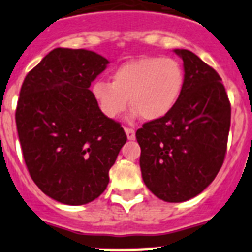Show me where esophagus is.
I'll return each mask as SVG.
<instances>
[{
    "label": "esophagus",
    "mask_w": 252,
    "mask_h": 252,
    "mask_svg": "<svg viewBox=\"0 0 252 252\" xmlns=\"http://www.w3.org/2000/svg\"><path fill=\"white\" fill-rule=\"evenodd\" d=\"M124 130H126V134L128 137V139L136 138V132H134V129H132V128H126Z\"/></svg>",
    "instance_id": "1"
}]
</instances>
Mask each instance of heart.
I'll use <instances>...</instances> for the list:
<instances>
[{
  "label": "heart",
  "mask_w": 252,
  "mask_h": 252,
  "mask_svg": "<svg viewBox=\"0 0 252 252\" xmlns=\"http://www.w3.org/2000/svg\"><path fill=\"white\" fill-rule=\"evenodd\" d=\"M185 71L172 58H142L128 61L111 74V83L96 80L91 94L101 113L114 119L126 109L128 98L133 116L158 120L168 115L181 97Z\"/></svg>",
  "instance_id": "1"
}]
</instances>
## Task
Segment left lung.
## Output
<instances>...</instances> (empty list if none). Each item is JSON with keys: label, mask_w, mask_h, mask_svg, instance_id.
Segmentation results:
<instances>
[{"label": "left lung", "mask_w": 252, "mask_h": 252, "mask_svg": "<svg viewBox=\"0 0 252 252\" xmlns=\"http://www.w3.org/2000/svg\"><path fill=\"white\" fill-rule=\"evenodd\" d=\"M185 86L168 115L145 123L136 133L145 185L160 200L183 202L217 177L227 152L230 103L219 74L188 50Z\"/></svg>", "instance_id": "obj_1"}]
</instances>
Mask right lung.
Segmentation results:
<instances>
[{
    "label": "right lung",
    "mask_w": 252,
    "mask_h": 252,
    "mask_svg": "<svg viewBox=\"0 0 252 252\" xmlns=\"http://www.w3.org/2000/svg\"><path fill=\"white\" fill-rule=\"evenodd\" d=\"M109 60L88 50L55 48L23 82L16 128L25 165L38 188L65 205L94 201L126 142L90 87Z\"/></svg>",
    "instance_id": "obj_1"
}]
</instances>
